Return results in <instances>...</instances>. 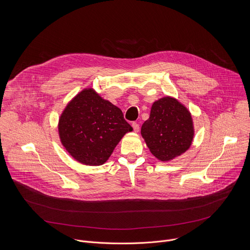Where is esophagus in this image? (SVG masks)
<instances>
[{
  "label": "esophagus",
  "instance_id": "1",
  "mask_svg": "<svg viewBox=\"0 0 250 250\" xmlns=\"http://www.w3.org/2000/svg\"><path fill=\"white\" fill-rule=\"evenodd\" d=\"M131 126H132V128H133V130L135 131V132H138V130H139V125L137 124V123H132V125H131Z\"/></svg>",
  "mask_w": 250,
  "mask_h": 250
}]
</instances>
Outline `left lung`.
<instances>
[{
	"label": "left lung",
	"mask_w": 250,
	"mask_h": 250,
	"mask_svg": "<svg viewBox=\"0 0 250 250\" xmlns=\"http://www.w3.org/2000/svg\"><path fill=\"white\" fill-rule=\"evenodd\" d=\"M141 135L156 158L171 160L184 153L192 144L191 115L177 100L162 98L152 104L149 119L141 126Z\"/></svg>",
	"instance_id": "obj_1"
}]
</instances>
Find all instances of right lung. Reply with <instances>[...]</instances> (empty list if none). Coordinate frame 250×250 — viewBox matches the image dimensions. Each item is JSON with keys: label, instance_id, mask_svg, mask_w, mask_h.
<instances>
[{"label": "right lung", "instance_id": "add662e5", "mask_svg": "<svg viewBox=\"0 0 250 250\" xmlns=\"http://www.w3.org/2000/svg\"><path fill=\"white\" fill-rule=\"evenodd\" d=\"M59 135L66 150L86 165H102L132 127L123 112L86 89L71 101L59 120Z\"/></svg>", "mask_w": 250, "mask_h": 250}]
</instances>
